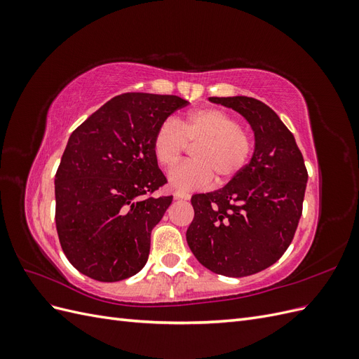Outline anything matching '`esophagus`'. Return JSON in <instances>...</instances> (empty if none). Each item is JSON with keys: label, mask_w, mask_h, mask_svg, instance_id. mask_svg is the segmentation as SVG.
Wrapping results in <instances>:
<instances>
[{"label": "esophagus", "mask_w": 359, "mask_h": 359, "mask_svg": "<svg viewBox=\"0 0 359 359\" xmlns=\"http://www.w3.org/2000/svg\"><path fill=\"white\" fill-rule=\"evenodd\" d=\"M173 198H175V199H182V201H189L190 199V194L186 193V191L177 190L175 193H173Z\"/></svg>", "instance_id": "esophagus-1"}]
</instances>
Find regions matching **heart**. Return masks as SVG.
Masks as SVG:
<instances>
[{
    "instance_id": "1",
    "label": "heart",
    "mask_w": 359,
    "mask_h": 359,
    "mask_svg": "<svg viewBox=\"0 0 359 359\" xmlns=\"http://www.w3.org/2000/svg\"><path fill=\"white\" fill-rule=\"evenodd\" d=\"M191 160L169 173V184L180 191L203 189L235 177L252 153V137L231 114L215 107L191 111L175 121L163 123L153 137V154L158 166L170 169L180 161L186 145Z\"/></svg>"
}]
</instances>
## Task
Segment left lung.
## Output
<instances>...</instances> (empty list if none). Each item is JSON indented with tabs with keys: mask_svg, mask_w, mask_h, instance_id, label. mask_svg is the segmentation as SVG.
Segmentation results:
<instances>
[{
	"mask_svg": "<svg viewBox=\"0 0 359 359\" xmlns=\"http://www.w3.org/2000/svg\"><path fill=\"white\" fill-rule=\"evenodd\" d=\"M244 116L255 135L250 161L224 187L191 196L186 238L205 268L227 277L259 273L281 257L295 235L307 169L295 137L253 97H210Z\"/></svg>",
	"mask_w": 359,
	"mask_h": 359,
	"instance_id": "left-lung-1",
	"label": "left lung"
}]
</instances>
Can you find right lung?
<instances>
[{"mask_svg": "<svg viewBox=\"0 0 359 359\" xmlns=\"http://www.w3.org/2000/svg\"><path fill=\"white\" fill-rule=\"evenodd\" d=\"M187 103L178 95L126 93L70 135L55 175V222L62 252L79 273L111 283L145 266L151 231L172 202L147 196L166 182L153 137Z\"/></svg>", "mask_w": 359, "mask_h": 359, "instance_id": "obj_1", "label": "right lung"}]
</instances>
